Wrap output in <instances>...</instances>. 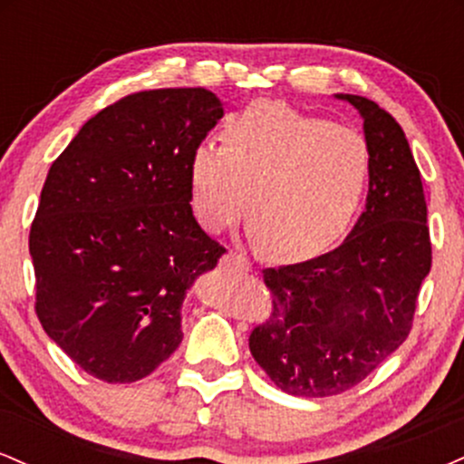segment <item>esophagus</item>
I'll list each match as a JSON object with an SVG mask.
<instances>
[{
    "label": "esophagus",
    "instance_id": "esophagus-1",
    "mask_svg": "<svg viewBox=\"0 0 464 464\" xmlns=\"http://www.w3.org/2000/svg\"><path fill=\"white\" fill-rule=\"evenodd\" d=\"M225 264L231 266V268L239 270V273H248V270H250V266H248L246 259H244L242 255H237V253H227L225 255Z\"/></svg>",
    "mask_w": 464,
    "mask_h": 464
}]
</instances>
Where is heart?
<instances>
[{
	"instance_id": "heart-1",
	"label": "heart",
	"mask_w": 464,
	"mask_h": 464,
	"mask_svg": "<svg viewBox=\"0 0 464 464\" xmlns=\"http://www.w3.org/2000/svg\"><path fill=\"white\" fill-rule=\"evenodd\" d=\"M222 146L188 154L196 220L220 233L242 216L270 257L305 259L340 242L369 188V143L351 126L259 100L225 121Z\"/></svg>"
}]
</instances>
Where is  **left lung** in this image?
I'll use <instances>...</instances> for the list:
<instances>
[{"instance_id":"left-lung-1","label":"left lung","mask_w":464,"mask_h":464,"mask_svg":"<svg viewBox=\"0 0 464 464\" xmlns=\"http://www.w3.org/2000/svg\"><path fill=\"white\" fill-rule=\"evenodd\" d=\"M335 98L364 121L366 207L332 253L264 270L273 314L248 338L255 362L295 397L349 391L395 353L432 266L423 183L401 126L362 95Z\"/></svg>"}]
</instances>
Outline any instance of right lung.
I'll list each match as a JSON object with an SVG mask.
<instances>
[{
    "mask_svg": "<svg viewBox=\"0 0 464 464\" xmlns=\"http://www.w3.org/2000/svg\"><path fill=\"white\" fill-rule=\"evenodd\" d=\"M222 115L207 89L132 93L92 117L47 172L30 228L36 316L98 380L130 384L168 360L189 287L225 255L196 222L185 172Z\"/></svg>",
    "mask_w": 464,
    "mask_h": 464,
    "instance_id": "obj_1",
    "label": "right lung"
}]
</instances>
